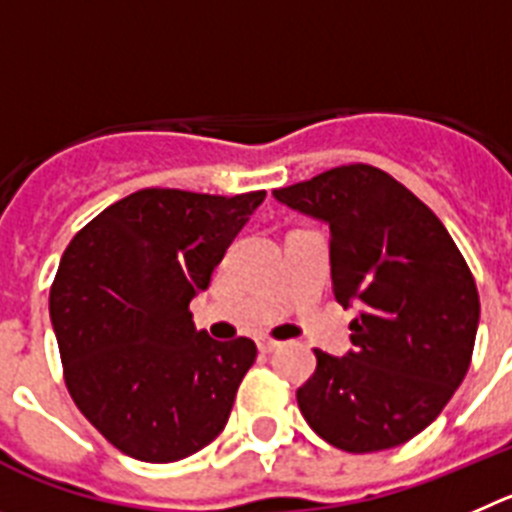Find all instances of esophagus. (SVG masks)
Returning <instances> with one entry per match:
<instances>
[{
	"label": "esophagus",
	"mask_w": 512,
	"mask_h": 512,
	"mask_svg": "<svg viewBox=\"0 0 512 512\" xmlns=\"http://www.w3.org/2000/svg\"><path fill=\"white\" fill-rule=\"evenodd\" d=\"M278 347H280V344L273 342V339H257V349H260L262 354L275 352V349H278Z\"/></svg>",
	"instance_id": "1"
}]
</instances>
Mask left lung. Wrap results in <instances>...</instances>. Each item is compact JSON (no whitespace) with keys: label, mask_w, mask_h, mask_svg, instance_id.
Instances as JSON below:
<instances>
[{"label":"left lung","mask_w":512,"mask_h":512,"mask_svg":"<svg viewBox=\"0 0 512 512\" xmlns=\"http://www.w3.org/2000/svg\"><path fill=\"white\" fill-rule=\"evenodd\" d=\"M329 227L334 298L357 306L347 357L316 352L298 388L308 426L352 454L393 449L444 411L472 362L480 296L439 216L372 165L275 188Z\"/></svg>","instance_id":"left-lung-1"}]
</instances>
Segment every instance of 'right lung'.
<instances>
[{"label":"right lung","mask_w":512,"mask_h":512,"mask_svg":"<svg viewBox=\"0 0 512 512\" xmlns=\"http://www.w3.org/2000/svg\"><path fill=\"white\" fill-rule=\"evenodd\" d=\"M265 191L239 196L145 188L91 219L66 247L50 321L68 393L109 444L140 462H178L222 434L252 339L196 329L206 290Z\"/></svg>","instance_id":"obj_1"}]
</instances>
